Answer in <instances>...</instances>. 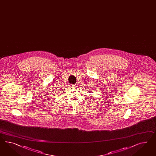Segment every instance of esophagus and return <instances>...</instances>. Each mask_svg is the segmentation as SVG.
I'll use <instances>...</instances> for the list:
<instances>
[{"instance_id":"34e87169","label":"esophagus","mask_w":156,"mask_h":156,"mask_svg":"<svg viewBox=\"0 0 156 156\" xmlns=\"http://www.w3.org/2000/svg\"><path fill=\"white\" fill-rule=\"evenodd\" d=\"M73 86H74V88H76V87H77V86H76V84H75V85H74Z\"/></svg>"}]
</instances>
